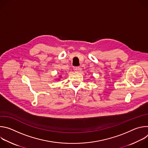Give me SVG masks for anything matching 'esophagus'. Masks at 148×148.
Segmentation results:
<instances>
[{
  "label": "esophagus",
  "instance_id": "34e87169",
  "mask_svg": "<svg viewBox=\"0 0 148 148\" xmlns=\"http://www.w3.org/2000/svg\"><path fill=\"white\" fill-rule=\"evenodd\" d=\"M79 70V67H74V71L75 72H77Z\"/></svg>",
  "mask_w": 148,
  "mask_h": 148
}]
</instances>
